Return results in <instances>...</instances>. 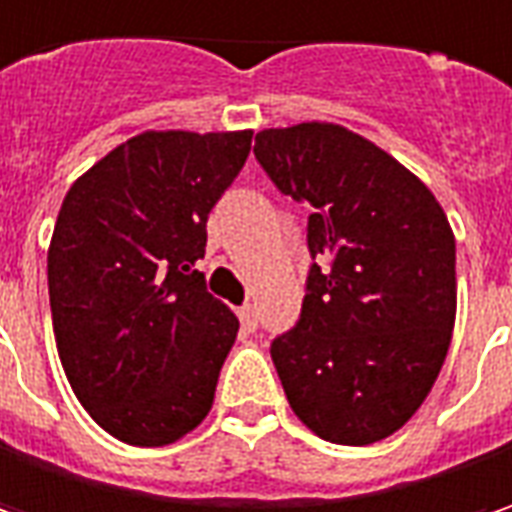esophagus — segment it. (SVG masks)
Instances as JSON below:
<instances>
[{
  "label": "esophagus",
  "instance_id": "34e87169",
  "mask_svg": "<svg viewBox=\"0 0 512 512\" xmlns=\"http://www.w3.org/2000/svg\"><path fill=\"white\" fill-rule=\"evenodd\" d=\"M240 321L246 329H255L257 326V309L255 303H246V306H240Z\"/></svg>",
  "mask_w": 512,
  "mask_h": 512
}]
</instances>
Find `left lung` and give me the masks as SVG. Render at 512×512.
I'll list each match as a JSON object with an SVG mask.
<instances>
[{"label":"left lung","instance_id":"left-lung-1","mask_svg":"<svg viewBox=\"0 0 512 512\" xmlns=\"http://www.w3.org/2000/svg\"><path fill=\"white\" fill-rule=\"evenodd\" d=\"M255 157L306 203L309 266L295 329L272 341L289 407L323 441L364 447L430 395L456 323V237L433 191L344 125L266 128Z\"/></svg>","mask_w":512,"mask_h":512}]
</instances>
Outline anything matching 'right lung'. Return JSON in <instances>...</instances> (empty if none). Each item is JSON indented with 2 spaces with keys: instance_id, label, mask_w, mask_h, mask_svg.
I'll return each instance as SVG.
<instances>
[{
  "instance_id": "obj_1",
  "label": "right lung",
  "mask_w": 512,
  "mask_h": 512,
  "mask_svg": "<svg viewBox=\"0 0 512 512\" xmlns=\"http://www.w3.org/2000/svg\"><path fill=\"white\" fill-rule=\"evenodd\" d=\"M252 131H143L68 189L48 249L56 349L105 433L163 447L212 410L240 323L194 263Z\"/></svg>"
}]
</instances>
